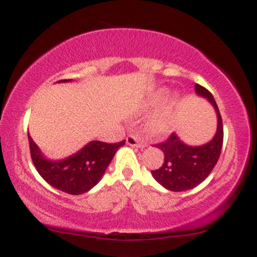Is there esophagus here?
Wrapping results in <instances>:
<instances>
[{
    "label": "esophagus",
    "mask_w": 257,
    "mask_h": 257,
    "mask_svg": "<svg viewBox=\"0 0 257 257\" xmlns=\"http://www.w3.org/2000/svg\"><path fill=\"white\" fill-rule=\"evenodd\" d=\"M127 144L134 147H139V149H143V147L146 146V143L143 141V139L138 136L136 134H130L127 136Z\"/></svg>",
    "instance_id": "obj_1"
}]
</instances>
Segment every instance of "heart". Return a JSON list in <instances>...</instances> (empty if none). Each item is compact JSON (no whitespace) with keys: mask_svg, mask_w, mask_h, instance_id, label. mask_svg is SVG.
<instances>
[{"mask_svg":"<svg viewBox=\"0 0 257 257\" xmlns=\"http://www.w3.org/2000/svg\"><path fill=\"white\" fill-rule=\"evenodd\" d=\"M162 99V94H160L153 99V104H158ZM151 132L156 135L168 134L171 130V116L169 112H164L162 114L156 116L150 123Z\"/></svg>","mask_w":257,"mask_h":257,"instance_id":"heart-1","label":"heart"}]
</instances>
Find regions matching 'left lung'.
Masks as SVG:
<instances>
[{
    "instance_id": "8db88e82",
    "label": "left lung",
    "mask_w": 257,
    "mask_h": 257,
    "mask_svg": "<svg viewBox=\"0 0 257 257\" xmlns=\"http://www.w3.org/2000/svg\"><path fill=\"white\" fill-rule=\"evenodd\" d=\"M198 95L208 98L217 114V130L210 143L197 147H191L182 143L176 134H171L158 146L164 153V162L152 175L159 184L172 191H184L194 188L206 179L220 158L223 144V124L219 107L213 95L201 85H195Z\"/></svg>"
}]
</instances>
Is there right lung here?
<instances>
[{"mask_svg": "<svg viewBox=\"0 0 257 257\" xmlns=\"http://www.w3.org/2000/svg\"><path fill=\"white\" fill-rule=\"evenodd\" d=\"M28 142L33 163L43 179L54 188L71 195L84 194L93 188L101 180L115 152L125 144V141L114 144L94 141L70 158L52 162L43 158L29 134Z\"/></svg>", "mask_w": 257, "mask_h": 257, "instance_id": "obj_1", "label": "right lung"}]
</instances>
